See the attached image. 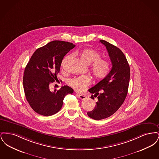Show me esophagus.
Instances as JSON below:
<instances>
[{
    "mask_svg": "<svg viewBox=\"0 0 159 159\" xmlns=\"http://www.w3.org/2000/svg\"><path fill=\"white\" fill-rule=\"evenodd\" d=\"M77 95L79 97V98L81 99L82 100H83V99H85L86 98V95H84L83 94H79V93H77Z\"/></svg>",
    "mask_w": 159,
    "mask_h": 159,
    "instance_id": "obj_1",
    "label": "esophagus"
}]
</instances>
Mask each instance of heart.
Returning a JSON list of instances; mask_svg holds the SVG:
<instances>
[{"label": "heart", "mask_w": 159, "mask_h": 159, "mask_svg": "<svg viewBox=\"0 0 159 159\" xmlns=\"http://www.w3.org/2000/svg\"><path fill=\"white\" fill-rule=\"evenodd\" d=\"M79 56L81 60L86 64H91V71L97 80H102L108 75L110 71L111 64L110 61L104 58H101V54L97 51L86 48L83 49ZM66 58L62 61V65L64 64ZM68 83L76 91H82L84 90L91 83V79L87 76L74 77L70 79Z\"/></svg>", "instance_id": "b5f03b06"}]
</instances>
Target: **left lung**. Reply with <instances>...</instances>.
I'll list each match as a JSON object with an SVG mask.
<instances>
[{
  "label": "left lung",
  "instance_id": "obj_1",
  "mask_svg": "<svg viewBox=\"0 0 159 159\" xmlns=\"http://www.w3.org/2000/svg\"><path fill=\"white\" fill-rule=\"evenodd\" d=\"M99 42L106 47L112 64V68L106 77L88 91L94 99L97 97V105L88 112L94 120L107 118L116 113L123 104L128 91L130 67L121 50L104 40Z\"/></svg>",
  "mask_w": 159,
  "mask_h": 159
}]
</instances>
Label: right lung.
<instances>
[{"label": "right lung", "instance_id": "1", "mask_svg": "<svg viewBox=\"0 0 159 159\" xmlns=\"http://www.w3.org/2000/svg\"><path fill=\"white\" fill-rule=\"evenodd\" d=\"M75 47L72 43L54 40L38 48L31 56L24 70L23 86L27 101L37 113L49 116L58 113L66 95L73 93L68 86L53 92L49 86L58 79L64 57Z\"/></svg>", "mask_w": 159, "mask_h": 159}]
</instances>
